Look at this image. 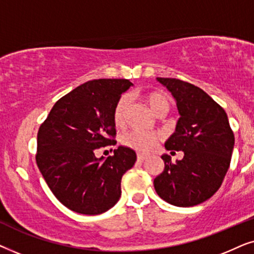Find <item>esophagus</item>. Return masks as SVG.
<instances>
[{
	"instance_id": "esophagus-1",
	"label": "esophagus",
	"mask_w": 254,
	"mask_h": 254,
	"mask_svg": "<svg viewBox=\"0 0 254 254\" xmlns=\"http://www.w3.org/2000/svg\"><path fill=\"white\" fill-rule=\"evenodd\" d=\"M145 159H147V156L142 155V154H137V161L143 162V161H145Z\"/></svg>"
}]
</instances>
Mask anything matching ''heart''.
Wrapping results in <instances>:
<instances>
[{"instance_id":"obj_1","label":"heart","mask_w":254,"mask_h":254,"mask_svg":"<svg viewBox=\"0 0 254 254\" xmlns=\"http://www.w3.org/2000/svg\"><path fill=\"white\" fill-rule=\"evenodd\" d=\"M145 102L156 116L168 113L170 110V99L168 95L161 91H154L145 96ZM130 98L128 95H123L118 99L113 110V121L118 127H123L126 123L128 110H129ZM159 141L158 134L142 133V131H130L123 137V142L127 147L133 148L141 152H149L157 145Z\"/></svg>"}]
</instances>
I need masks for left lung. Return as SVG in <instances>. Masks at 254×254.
Here are the masks:
<instances>
[{
	"mask_svg": "<svg viewBox=\"0 0 254 254\" xmlns=\"http://www.w3.org/2000/svg\"><path fill=\"white\" fill-rule=\"evenodd\" d=\"M177 102L180 118L165 142L183 151L182 161L162 155L164 171L154 179L156 192L177 207L202 203L220 189L230 166L235 135L225 111L202 89L177 78L157 77Z\"/></svg>",
	"mask_w": 254,
	"mask_h": 254,
	"instance_id": "left-lung-1",
	"label": "left lung"
}]
</instances>
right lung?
<instances>
[{
  "mask_svg": "<svg viewBox=\"0 0 254 254\" xmlns=\"http://www.w3.org/2000/svg\"><path fill=\"white\" fill-rule=\"evenodd\" d=\"M128 79H93L54 104L38 130L36 161L55 197L72 211L98 215L121 195V178L136 154L120 145L113 156L97 158L100 147L116 144L113 110Z\"/></svg>",
  "mask_w": 254,
  "mask_h": 254,
  "instance_id": "right-lung-1",
  "label": "right lung"
}]
</instances>
